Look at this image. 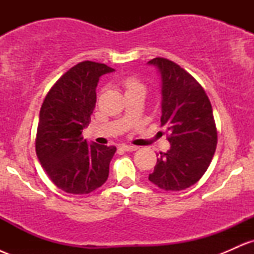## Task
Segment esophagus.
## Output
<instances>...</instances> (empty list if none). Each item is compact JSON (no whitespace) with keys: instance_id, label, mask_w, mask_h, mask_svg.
Returning a JSON list of instances; mask_svg holds the SVG:
<instances>
[{"instance_id":"34e87169","label":"esophagus","mask_w":254,"mask_h":254,"mask_svg":"<svg viewBox=\"0 0 254 254\" xmlns=\"http://www.w3.org/2000/svg\"><path fill=\"white\" fill-rule=\"evenodd\" d=\"M121 148L125 151H135L138 149V147H136V145H131V144H122Z\"/></svg>"}]
</instances>
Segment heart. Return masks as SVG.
<instances>
[{"mask_svg": "<svg viewBox=\"0 0 254 254\" xmlns=\"http://www.w3.org/2000/svg\"><path fill=\"white\" fill-rule=\"evenodd\" d=\"M123 84L125 88H127V92H130V90H133V89H144L143 84L133 76L125 77L123 80Z\"/></svg>", "mask_w": 254, "mask_h": 254, "instance_id": "obj_1", "label": "heart"}]
</instances>
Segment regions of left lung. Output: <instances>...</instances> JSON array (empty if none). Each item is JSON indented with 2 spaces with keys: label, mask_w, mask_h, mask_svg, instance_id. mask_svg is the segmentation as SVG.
Segmentation results:
<instances>
[{
  "label": "left lung",
  "mask_w": 254,
  "mask_h": 254,
  "mask_svg": "<svg viewBox=\"0 0 254 254\" xmlns=\"http://www.w3.org/2000/svg\"><path fill=\"white\" fill-rule=\"evenodd\" d=\"M161 80V127L171 147L160 153L149 180L166 191H182L196 184L216 150L217 131L209 98L199 83L166 58L148 62Z\"/></svg>",
  "instance_id": "1"
}]
</instances>
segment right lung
<instances>
[{
  "label": "right lung",
  "instance_id": "add662e5",
  "mask_svg": "<svg viewBox=\"0 0 254 254\" xmlns=\"http://www.w3.org/2000/svg\"><path fill=\"white\" fill-rule=\"evenodd\" d=\"M115 71L106 64L84 61L72 66L48 93L38 122L36 151L58 189L72 194L90 193L109 178L115 145L83 139L97 103L99 78Z\"/></svg>",
  "mask_w": 254,
  "mask_h": 254
}]
</instances>
